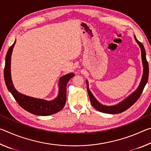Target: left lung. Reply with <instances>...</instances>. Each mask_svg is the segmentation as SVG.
<instances>
[{"mask_svg": "<svg viewBox=\"0 0 151 151\" xmlns=\"http://www.w3.org/2000/svg\"><path fill=\"white\" fill-rule=\"evenodd\" d=\"M135 40L139 44V47H140V50H141V57H142V61L143 65V75L142 77L141 82H140V85L139 87L134 91L133 93L131 94L129 96H128L126 99H124L123 101L121 103L116 104V105L114 106H105L103 105L101 103H99L96 99L94 98L93 94L91 93L88 88V82L86 81V85H87V91L89 95V99H90L91 104L93 105L94 109H96L97 111L104 112V113L107 114H119L121 112H124L126 111L129 108H130L132 104L136 103V101L139 99L140 96L143 91L145 85L148 81V78H149V64L146 58V52H145L144 46L135 37Z\"/></svg>", "mask_w": 151, "mask_h": 151, "instance_id": "obj_1", "label": "left lung"}]
</instances>
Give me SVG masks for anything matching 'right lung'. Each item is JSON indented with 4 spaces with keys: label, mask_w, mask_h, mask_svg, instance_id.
<instances>
[{
    "label": "right lung",
    "mask_w": 151,
    "mask_h": 151,
    "mask_svg": "<svg viewBox=\"0 0 151 151\" xmlns=\"http://www.w3.org/2000/svg\"><path fill=\"white\" fill-rule=\"evenodd\" d=\"M15 42L16 40L7 51L4 69V81L10 93L12 94L18 104L22 109L33 114L47 116L57 113L58 111H61L65 106L66 101V84L75 75L73 73H70L62 76L60 78L58 83L59 85L58 95L52 101H48L43 99H35L19 93L14 87L11 76V57Z\"/></svg>",
    "instance_id": "obj_1"
}]
</instances>
